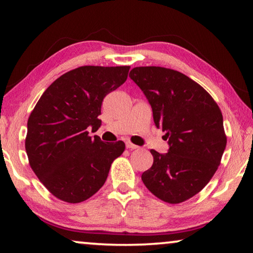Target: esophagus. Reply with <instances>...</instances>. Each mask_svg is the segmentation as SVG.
Listing matches in <instances>:
<instances>
[{"label": "esophagus", "mask_w": 253, "mask_h": 253, "mask_svg": "<svg viewBox=\"0 0 253 253\" xmlns=\"http://www.w3.org/2000/svg\"><path fill=\"white\" fill-rule=\"evenodd\" d=\"M126 147L129 148V149H136V148H138V146H137V145L132 144L131 142H126Z\"/></svg>", "instance_id": "1"}]
</instances>
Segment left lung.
<instances>
[{"label": "left lung", "instance_id": "8db88e82", "mask_svg": "<svg viewBox=\"0 0 253 253\" xmlns=\"http://www.w3.org/2000/svg\"><path fill=\"white\" fill-rule=\"evenodd\" d=\"M129 77L169 145L166 154L151 149L154 162L142 181L160 200L182 203L202 191L219 168L226 146L221 109L202 85L176 70L136 67Z\"/></svg>", "mask_w": 253, "mask_h": 253}]
</instances>
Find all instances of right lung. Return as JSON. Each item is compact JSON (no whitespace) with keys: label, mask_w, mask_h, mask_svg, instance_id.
<instances>
[{"label":"right lung","mask_w":253,"mask_h":253,"mask_svg":"<svg viewBox=\"0 0 253 253\" xmlns=\"http://www.w3.org/2000/svg\"><path fill=\"white\" fill-rule=\"evenodd\" d=\"M129 66H84L66 72L42 93L28 119L25 151L34 174L51 194L80 203L97 193L125 143L89 136L109 92L125 83Z\"/></svg>","instance_id":"add662e5"}]
</instances>
